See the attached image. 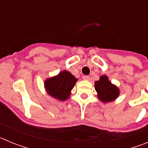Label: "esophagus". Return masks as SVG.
I'll return each mask as SVG.
<instances>
[{
  "label": "esophagus",
  "mask_w": 148,
  "mask_h": 148,
  "mask_svg": "<svg viewBox=\"0 0 148 148\" xmlns=\"http://www.w3.org/2000/svg\"><path fill=\"white\" fill-rule=\"evenodd\" d=\"M83 79H84V80L89 81V80H90V76H88V75H84Z\"/></svg>",
  "instance_id": "esophagus-1"
}]
</instances>
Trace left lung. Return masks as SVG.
Masks as SVG:
<instances>
[{
    "instance_id": "8db88e82",
    "label": "left lung",
    "mask_w": 148,
    "mask_h": 148,
    "mask_svg": "<svg viewBox=\"0 0 148 148\" xmlns=\"http://www.w3.org/2000/svg\"><path fill=\"white\" fill-rule=\"evenodd\" d=\"M95 90L97 97L104 103L111 102L119 96L120 90L116 85L110 82L108 75H101L99 81L95 82Z\"/></svg>"
}]
</instances>
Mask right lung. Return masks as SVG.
Masks as SVG:
<instances>
[{"mask_svg":"<svg viewBox=\"0 0 148 148\" xmlns=\"http://www.w3.org/2000/svg\"><path fill=\"white\" fill-rule=\"evenodd\" d=\"M77 81L72 73L64 70L58 75L47 78L44 81V88L47 93L53 99L66 101L70 98Z\"/></svg>","mask_w":148,"mask_h":148,"instance_id":"1","label":"right lung"}]
</instances>
